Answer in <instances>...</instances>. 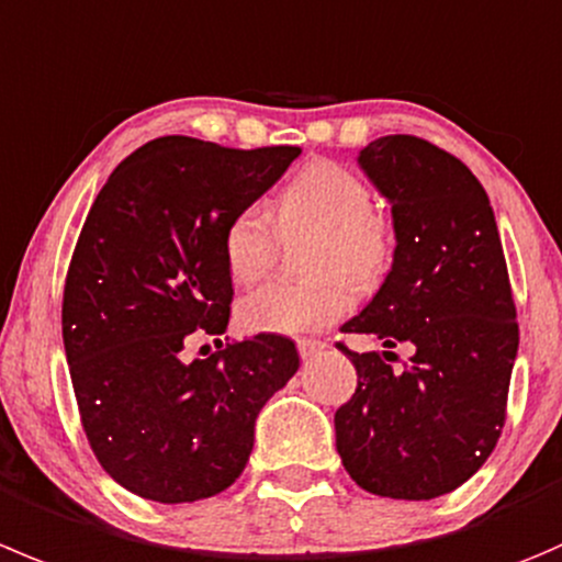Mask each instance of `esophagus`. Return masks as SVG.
Masks as SVG:
<instances>
[{
    "mask_svg": "<svg viewBox=\"0 0 562 562\" xmlns=\"http://www.w3.org/2000/svg\"><path fill=\"white\" fill-rule=\"evenodd\" d=\"M296 348H299V353H302V359H310V357H315L318 351H324L326 342L315 340V337H299Z\"/></svg>",
    "mask_w": 562,
    "mask_h": 562,
    "instance_id": "esophagus-1",
    "label": "esophagus"
}]
</instances>
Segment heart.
<instances>
[{
    "mask_svg": "<svg viewBox=\"0 0 562 562\" xmlns=\"http://www.w3.org/2000/svg\"><path fill=\"white\" fill-rule=\"evenodd\" d=\"M277 231H310L302 249L304 280L271 282L238 304L247 331L299 335L335 324L351 310V285L370 291L395 255V233L373 209L370 187L337 161L304 165L274 200ZM222 258L236 285H255L277 258V233L260 205H244L222 227Z\"/></svg>",
    "mask_w": 562,
    "mask_h": 562,
    "instance_id": "heart-1",
    "label": "heart"
}]
</instances>
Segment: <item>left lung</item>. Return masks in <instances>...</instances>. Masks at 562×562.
Listing matches in <instances>:
<instances>
[{
	"mask_svg": "<svg viewBox=\"0 0 562 562\" xmlns=\"http://www.w3.org/2000/svg\"><path fill=\"white\" fill-rule=\"evenodd\" d=\"M392 203L395 255L373 302L342 324L392 351L357 353L351 401L335 412L337 453L364 492L434 499L470 481L505 426L519 324L494 211L464 161L412 134L359 154Z\"/></svg>",
	"mask_w": 562,
	"mask_h": 562,
	"instance_id": "left-lung-1",
	"label": "left lung"
}]
</instances>
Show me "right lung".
Listing matches in <instances>:
<instances>
[{"label": "right lung", "mask_w": 562, "mask_h": 562, "mask_svg": "<svg viewBox=\"0 0 562 562\" xmlns=\"http://www.w3.org/2000/svg\"><path fill=\"white\" fill-rule=\"evenodd\" d=\"M299 154L159 136L120 161L87 214L65 277V357L92 453L139 497L198 503L233 486L258 412L299 370L291 337L269 331L181 357L231 321L222 227Z\"/></svg>", "instance_id": "right-lung-1"}]
</instances>
